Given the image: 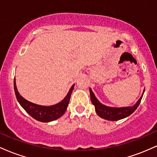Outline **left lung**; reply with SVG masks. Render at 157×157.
Returning <instances> with one entry per match:
<instances>
[{
    "label": "left lung",
    "mask_w": 157,
    "mask_h": 157,
    "mask_svg": "<svg viewBox=\"0 0 157 157\" xmlns=\"http://www.w3.org/2000/svg\"><path fill=\"white\" fill-rule=\"evenodd\" d=\"M89 91L91 102L94 105L97 115L99 117H100L105 119V120H110V121H117V120L127 117L129 115H131V113L134 112V111L137 109L140 102H141L145 90L143 91V93H142L141 97L139 99V100L136 102V103L134 106L123 108H113L102 105V103H100L99 102L97 97L94 94L92 90L89 89Z\"/></svg>",
    "instance_id": "1"
}]
</instances>
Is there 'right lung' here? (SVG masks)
<instances>
[{
    "mask_svg": "<svg viewBox=\"0 0 157 157\" xmlns=\"http://www.w3.org/2000/svg\"><path fill=\"white\" fill-rule=\"evenodd\" d=\"M74 86L75 85L71 86L66 97L59 103L51 106H43L32 103L23 98L22 96H21L17 91V86H16L15 77L14 79V89H15L16 97H17V100L20 105L22 106L23 109L34 119H35L37 121L44 122L54 121L63 115L66 110L67 109Z\"/></svg>",
    "mask_w": 157,
    "mask_h": 157,
    "instance_id": "obj_1",
    "label": "right lung"
}]
</instances>
